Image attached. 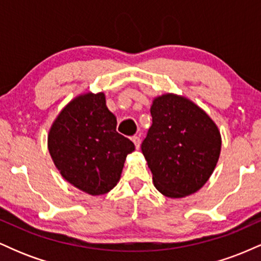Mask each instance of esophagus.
Instances as JSON below:
<instances>
[{
  "mask_svg": "<svg viewBox=\"0 0 261 261\" xmlns=\"http://www.w3.org/2000/svg\"><path fill=\"white\" fill-rule=\"evenodd\" d=\"M133 142L135 143V147L136 149H140V146H141V139L139 136H134L133 137Z\"/></svg>",
  "mask_w": 261,
  "mask_h": 261,
  "instance_id": "esophagus-1",
  "label": "esophagus"
}]
</instances>
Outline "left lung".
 I'll use <instances>...</instances> for the list:
<instances>
[{"mask_svg":"<svg viewBox=\"0 0 261 261\" xmlns=\"http://www.w3.org/2000/svg\"><path fill=\"white\" fill-rule=\"evenodd\" d=\"M152 126L141 149L155 189L170 199L200 190L214 173L222 139L205 110L184 95L153 98Z\"/></svg>","mask_w":261,"mask_h":261,"instance_id":"1","label":"left lung"}]
</instances>
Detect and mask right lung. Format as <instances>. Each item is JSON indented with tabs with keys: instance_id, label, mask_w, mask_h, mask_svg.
Masks as SVG:
<instances>
[{
	"instance_id": "1",
	"label": "right lung",
	"mask_w": 261,
	"mask_h": 261,
	"mask_svg": "<svg viewBox=\"0 0 261 261\" xmlns=\"http://www.w3.org/2000/svg\"><path fill=\"white\" fill-rule=\"evenodd\" d=\"M54 164L66 181L92 196L104 195L120 180L135 145L116 133V118L103 92H86L68 101L47 135Z\"/></svg>"
}]
</instances>
